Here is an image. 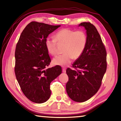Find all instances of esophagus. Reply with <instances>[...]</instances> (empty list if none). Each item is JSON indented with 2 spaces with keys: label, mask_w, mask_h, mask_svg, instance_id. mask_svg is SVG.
Instances as JSON below:
<instances>
[{
  "label": "esophagus",
  "mask_w": 121,
  "mask_h": 121,
  "mask_svg": "<svg viewBox=\"0 0 121 121\" xmlns=\"http://www.w3.org/2000/svg\"><path fill=\"white\" fill-rule=\"evenodd\" d=\"M62 71H63V72H64V73H65V72H66V68H63V69H62Z\"/></svg>",
  "instance_id": "esophagus-1"
}]
</instances>
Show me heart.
Segmentation results:
<instances>
[{
  "label": "heart",
  "instance_id": "heart-1",
  "mask_svg": "<svg viewBox=\"0 0 121 121\" xmlns=\"http://www.w3.org/2000/svg\"><path fill=\"white\" fill-rule=\"evenodd\" d=\"M87 41L86 34L84 30L64 28L57 31L54 37H47L45 44L48 52L55 55L57 53V42L65 43L64 53L54 58L53 63L56 65L66 66L73 58L77 59L81 56L86 47Z\"/></svg>",
  "mask_w": 121,
  "mask_h": 121
}]
</instances>
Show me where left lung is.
<instances>
[{"mask_svg":"<svg viewBox=\"0 0 121 121\" xmlns=\"http://www.w3.org/2000/svg\"><path fill=\"white\" fill-rule=\"evenodd\" d=\"M87 34V44L84 52L72 64L76 70L67 68L68 81L66 91L76 102H84L98 92L106 71L107 52L100 35L90 22H83Z\"/></svg>","mask_w":121,"mask_h":121,"instance_id":"1","label":"left lung"}]
</instances>
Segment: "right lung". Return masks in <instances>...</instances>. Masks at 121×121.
Masks as SVG:
<instances>
[{"instance_id":"add662e5","label":"right lung","mask_w":121,"mask_h":121,"mask_svg":"<svg viewBox=\"0 0 121 121\" xmlns=\"http://www.w3.org/2000/svg\"><path fill=\"white\" fill-rule=\"evenodd\" d=\"M60 26L31 22L16 45L15 76L24 94L34 103H43L49 99L51 83L61 73L60 66L46 68L51 60L45 44L49 35Z\"/></svg>"}]
</instances>
